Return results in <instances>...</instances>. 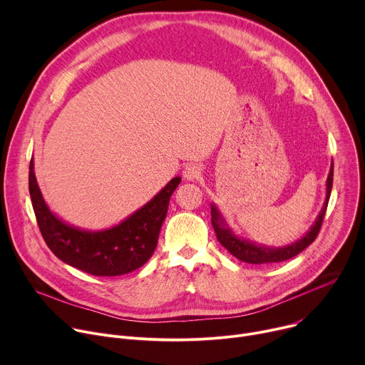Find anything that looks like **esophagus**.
Masks as SVG:
<instances>
[{"instance_id": "esophagus-1", "label": "esophagus", "mask_w": 365, "mask_h": 365, "mask_svg": "<svg viewBox=\"0 0 365 365\" xmlns=\"http://www.w3.org/2000/svg\"><path fill=\"white\" fill-rule=\"evenodd\" d=\"M199 175H200V168L197 165H187L183 170V178L187 180H193L199 178Z\"/></svg>"}]
</instances>
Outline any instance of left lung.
Returning <instances> with one entry per match:
<instances>
[{
	"label": "left lung",
	"instance_id": "left-lung-1",
	"mask_svg": "<svg viewBox=\"0 0 365 365\" xmlns=\"http://www.w3.org/2000/svg\"><path fill=\"white\" fill-rule=\"evenodd\" d=\"M332 180H334V165H331V170L327 179V199L324 203L322 211L319 212L315 224L310 227V230L306 232V235L300 240H297L296 242L286 245V247H280V248H270V247H264L259 244H254L250 242L247 240L238 238L232 230L227 225L225 220L222 218V215L220 214V211L217 210V206L212 203L211 205V214H212V227L215 230L217 238L218 241L238 259L244 263H250V264H267V263H280V262H286V259L297 255L299 252H302L306 247H309L312 242L315 241V238L318 237L322 222H324V217L327 212L328 207V202H329V196H331V190H332Z\"/></svg>",
	"mask_w": 365,
	"mask_h": 365
}]
</instances>
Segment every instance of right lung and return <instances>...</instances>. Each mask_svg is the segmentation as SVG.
<instances>
[{
    "mask_svg": "<svg viewBox=\"0 0 365 365\" xmlns=\"http://www.w3.org/2000/svg\"><path fill=\"white\" fill-rule=\"evenodd\" d=\"M33 159L29 172V190L38 230L63 263L92 276H121L148 262L158 245L170 196L180 183L173 178L158 195L121 224L103 231H85L68 225L51 214L34 176Z\"/></svg>",
    "mask_w": 365,
    "mask_h": 365,
    "instance_id": "obj_1",
    "label": "right lung"
}]
</instances>
